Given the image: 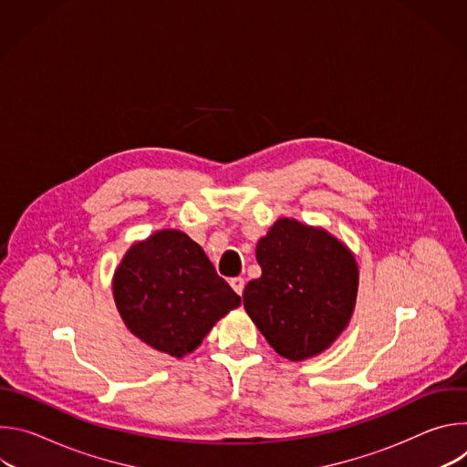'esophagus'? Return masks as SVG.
<instances>
[{"label": "esophagus", "mask_w": 467, "mask_h": 467, "mask_svg": "<svg viewBox=\"0 0 467 467\" xmlns=\"http://www.w3.org/2000/svg\"><path fill=\"white\" fill-rule=\"evenodd\" d=\"M229 285H231V288H233L238 296H242L244 286H245V283H244V279H242V277H233V279L229 281Z\"/></svg>", "instance_id": "esophagus-1"}]
</instances>
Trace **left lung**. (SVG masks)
<instances>
[{"label":"left lung","mask_w":467,"mask_h":467,"mask_svg":"<svg viewBox=\"0 0 467 467\" xmlns=\"http://www.w3.org/2000/svg\"><path fill=\"white\" fill-rule=\"evenodd\" d=\"M256 262L244 308L275 353L299 362L335 344L357 305L353 251L323 227L279 218L256 242Z\"/></svg>","instance_id":"obj_1"}]
</instances>
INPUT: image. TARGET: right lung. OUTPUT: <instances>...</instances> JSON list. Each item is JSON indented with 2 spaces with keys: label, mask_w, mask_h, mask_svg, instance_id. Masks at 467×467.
<instances>
[{
  "label": "right lung",
  "mask_w": 467,
  "mask_h": 467,
  "mask_svg": "<svg viewBox=\"0 0 467 467\" xmlns=\"http://www.w3.org/2000/svg\"><path fill=\"white\" fill-rule=\"evenodd\" d=\"M125 327L155 351L182 358L242 299L216 274L203 247L177 229L132 244L112 277Z\"/></svg>",
  "instance_id": "obj_1"
}]
</instances>
